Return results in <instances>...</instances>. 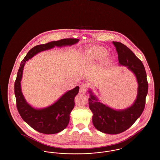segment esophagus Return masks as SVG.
<instances>
[{
    "mask_svg": "<svg viewBox=\"0 0 160 160\" xmlns=\"http://www.w3.org/2000/svg\"><path fill=\"white\" fill-rule=\"evenodd\" d=\"M88 88V86L87 84L84 83L82 84L80 87V92L85 93L87 91Z\"/></svg>",
    "mask_w": 160,
    "mask_h": 160,
    "instance_id": "esophagus-1",
    "label": "esophagus"
}]
</instances>
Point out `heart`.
Instances as JSON below:
<instances>
[{
    "label": "heart",
    "mask_w": 160,
    "mask_h": 160,
    "mask_svg": "<svg viewBox=\"0 0 160 160\" xmlns=\"http://www.w3.org/2000/svg\"><path fill=\"white\" fill-rule=\"evenodd\" d=\"M107 53V50L103 47L95 46L87 49L83 54L84 61L88 62L102 59Z\"/></svg>",
    "instance_id": "b5f03b06"
}]
</instances>
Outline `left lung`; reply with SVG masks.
Masks as SVG:
<instances>
[{
	"instance_id": "left-lung-1",
	"label": "left lung",
	"mask_w": 160,
	"mask_h": 160,
	"mask_svg": "<svg viewBox=\"0 0 160 160\" xmlns=\"http://www.w3.org/2000/svg\"><path fill=\"white\" fill-rule=\"evenodd\" d=\"M120 65L127 67L136 77L138 83L137 98L128 108L116 110L100 102L89 91V108L93 113L92 122L99 131L109 134L121 133L131 127L142 113L148 91V83L144 65L128 47L121 42L113 41Z\"/></svg>"
}]
</instances>
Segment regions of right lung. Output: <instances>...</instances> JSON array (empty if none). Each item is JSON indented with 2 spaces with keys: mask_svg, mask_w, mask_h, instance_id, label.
<instances>
[{
  "mask_svg": "<svg viewBox=\"0 0 160 160\" xmlns=\"http://www.w3.org/2000/svg\"><path fill=\"white\" fill-rule=\"evenodd\" d=\"M79 41L78 39L66 38L52 41L45 44L33 47L22 61L14 83L16 105L24 121L33 129L46 134L58 133L65 129L69 121V114L75 105L74 98L79 91V87L70 90L63 95L53 104L42 109H36L30 106L24 99L21 90V80L23 68L26 61L35 54L56 47L71 46Z\"/></svg>",
  "mask_w": 160,
  "mask_h": 160,
  "instance_id": "add662e5",
  "label": "right lung"
}]
</instances>
